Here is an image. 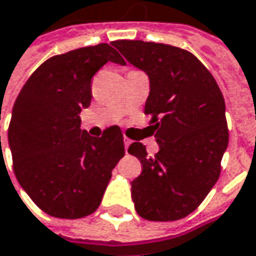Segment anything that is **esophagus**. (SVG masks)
Returning a JSON list of instances; mask_svg holds the SVG:
<instances>
[{
  "mask_svg": "<svg viewBox=\"0 0 256 256\" xmlns=\"http://www.w3.org/2000/svg\"><path fill=\"white\" fill-rule=\"evenodd\" d=\"M131 140H128V138H124V147H125V152L128 154V148H130V146H131Z\"/></svg>",
  "mask_w": 256,
  "mask_h": 256,
  "instance_id": "obj_1",
  "label": "esophagus"
}]
</instances>
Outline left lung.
Here are the masks:
<instances>
[{
    "label": "left lung",
    "mask_w": 256,
    "mask_h": 256,
    "mask_svg": "<svg viewBox=\"0 0 256 256\" xmlns=\"http://www.w3.org/2000/svg\"><path fill=\"white\" fill-rule=\"evenodd\" d=\"M150 80L146 114L160 151L148 157L141 142L128 152L142 172L131 182L136 213L147 220H178L198 209L220 174L229 142L224 99L214 78L190 52L161 43H112Z\"/></svg>",
    "instance_id": "left-lung-1"
}]
</instances>
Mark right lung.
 Listing matches in <instances>:
<instances>
[{
    "label": "right lung",
    "mask_w": 256,
    "mask_h": 256,
    "mask_svg": "<svg viewBox=\"0 0 256 256\" xmlns=\"http://www.w3.org/2000/svg\"><path fill=\"white\" fill-rule=\"evenodd\" d=\"M125 64L109 44L53 56L22 86L8 128L14 172L32 200L50 216L84 218L99 208L112 170L125 154L120 126L102 136L80 130L90 105V80L105 63Z\"/></svg>",
    "instance_id": "1"
}]
</instances>
